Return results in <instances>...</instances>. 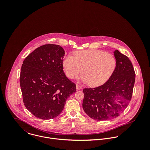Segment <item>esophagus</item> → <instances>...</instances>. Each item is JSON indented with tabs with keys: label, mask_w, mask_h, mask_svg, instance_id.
I'll return each mask as SVG.
<instances>
[{
	"label": "esophagus",
	"mask_w": 150,
	"mask_h": 150,
	"mask_svg": "<svg viewBox=\"0 0 150 150\" xmlns=\"http://www.w3.org/2000/svg\"><path fill=\"white\" fill-rule=\"evenodd\" d=\"M82 88V87L79 85H76V89L78 91V90H80Z\"/></svg>",
	"instance_id": "34e87169"
}]
</instances>
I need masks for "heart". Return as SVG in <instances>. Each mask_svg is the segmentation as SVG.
Returning a JSON list of instances; mask_svg holds the SVG:
<instances>
[{"mask_svg":"<svg viewBox=\"0 0 150 150\" xmlns=\"http://www.w3.org/2000/svg\"><path fill=\"white\" fill-rule=\"evenodd\" d=\"M63 67L68 78L75 79L83 71L81 81L91 86H96L103 84L110 79L115 69L116 61L111 54L102 51H79L74 54V57H64Z\"/></svg>","mask_w":150,"mask_h":150,"instance_id":"1","label":"heart"}]
</instances>
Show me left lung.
<instances>
[{
    "label": "left lung",
    "mask_w": 150,
    "mask_h": 150,
    "mask_svg": "<svg viewBox=\"0 0 150 150\" xmlns=\"http://www.w3.org/2000/svg\"><path fill=\"white\" fill-rule=\"evenodd\" d=\"M114 54L116 67L110 79L102 86L83 89V108L95 120L106 121L119 116L132 98L135 81L133 65L118 50Z\"/></svg>",
    "instance_id": "8db88e82"
}]
</instances>
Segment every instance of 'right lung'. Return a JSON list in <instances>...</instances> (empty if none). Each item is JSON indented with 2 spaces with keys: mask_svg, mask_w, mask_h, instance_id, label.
I'll list each match as a JSON object with an SVG mask.
<instances>
[{
  "mask_svg": "<svg viewBox=\"0 0 150 150\" xmlns=\"http://www.w3.org/2000/svg\"><path fill=\"white\" fill-rule=\"evenodd\" d=\"M64 49L56 44H45L23 61L20 86L26 108L36 117L50 120L62 111L66 100L76 92V86L63 70Z\"/></svg>",
  "mask_w": 150,
  "mask_h": 150,
  "instance_id": "add662e5",
  "label": "right lung"
}]
</instances>
